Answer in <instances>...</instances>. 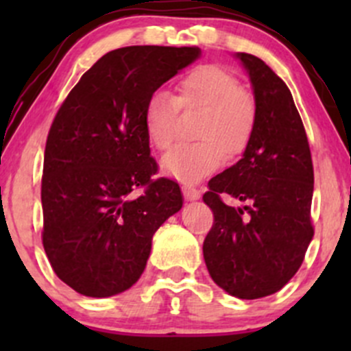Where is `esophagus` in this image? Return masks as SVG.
<instances>
[{"mask_svg": "<svg viewBox=\"0 0 351 351\" xmlns=\"http://www.w3.org/2000/svg\"><path fill=\"white\" fill-rule=\"evenodd\" d=\"M183 195L189 202H193V200H198L200 198V192L195 189V186L192 185H183Z\"/></svg>", "mask_w": 351, "mask_h": 351, "instance_id": "esophagus-1", "label": "esophagus"}]
</instances>
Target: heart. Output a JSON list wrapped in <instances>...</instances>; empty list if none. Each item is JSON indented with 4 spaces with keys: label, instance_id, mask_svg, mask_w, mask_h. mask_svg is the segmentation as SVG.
Listing matches in <instances>:
<instances>
[{
    "label": "heart",
    "instance_id": "1",
    "mask_svg": "<svg viewBox=\"0 0 351 351\" xmlns=\"http://www.w3.org/2000/svg\"><path fill=\"white\" fill-rule=\"evenodd\" d=\"M178 101L168 91H154L144 107V132L156 149L165 151L175 139L178 104L205 108L198 125L204 141L178 144L161 161L162 171L183 183L210 175L229 156L243 153L254 129L253 100L238 77L221 66H198L182 77Z\"/></svg>",
    "mask_w": 351,
    "mask_h": 351
}]
</instances>
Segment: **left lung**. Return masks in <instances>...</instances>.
<instances>
[{"label": "left lung", "instance_id": "obj_1", "mask_svg": "<svg viewBox=\"0 0 351 351\" xmlns=\"http://www.w3.org/2000/svg\"><path fill=\"white\" fill-rule=\"evenodd\" d=\"M254 95V129L243 158L208 182L214 226L204 241L212 280L238 299L278 292L314 236V171L302 120L287 84L256 56L238 52ZM229 195L241 208L221 202Z\"/></svg>", "mask_w": 351, "mask_h": 351}]
</instances>
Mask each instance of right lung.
<instances>
[{
  "label": "right lung",
  "mask_w": 351,
  "mask_h": 351,
  "mask_svg": "<svg viewBox=\"0 0 351 351\" xmlns=\"http://www.w3.org/2000/svg\"><path fill=\"white\" fill-rule=\"evenodd\" d=\"M200 58L198 47L132 45L98 59L59 108L42 175L45 254L64 284L112 297L143 275L154 232L182 208L144 132L151 95ZM143 186L139 197L133 190Z\"/></svg>",
  "instance_id": "1"
}]
</instances>
